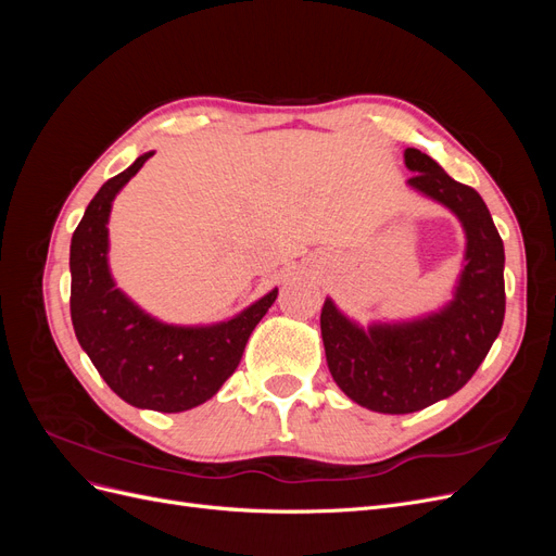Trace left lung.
<instances>
[{
  "label": "left lung",
  "mask_w": 556,
  "mask_h": 556,
  "mask_svg": "<svg viewBox=\"0 0 556 556\" xmlns=\"http://www.w3.org/2000/svg\"><path fill=\"white\" fill-rule=\"evenodd\" d=\"M408 185L441 201L466 231V264L450 304L399 325L357 327L327 299L319 329L336 384L359 406L403 415L452 396L478 371L506 315L503 241L482 197L406 148Z\"/></svg>",
  "instance_id": "obj_1"
}]
</instances>
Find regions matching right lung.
I'll use <instances>...</instances> for the list:
<instances>
[{"instance_id":"obj_1","label":"right lung","mask_w":556,"mask_h":556,"mask_svg":"<svg viewBox=\"0 0 556 556\" xmlns=\"http://www.w3.org/2000/svg\"><path fill=\"white\" fill-rule=\"evenodd\" d=\"M153 153L102 185L72 237V323L80 348L111 390L137 408L182 413L208 401L237 371L271 290L237 317L211 327L157 323L115 288L109 271V213L115 194Z\"/></svg>"}]
</instances>
